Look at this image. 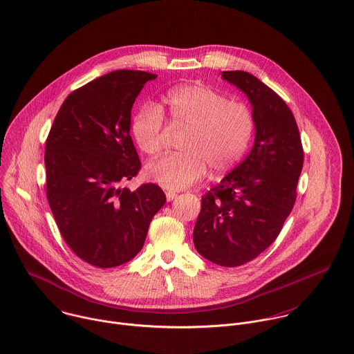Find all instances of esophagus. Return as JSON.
Returning <instances> with one entry per match:
<instances>
[{
    "instance_id": "obj_1",
    "label": "esophagus",
    "mask_w": 354,
    "mask_h": 354,
    "mask_svg": "<svg viewBox=\"0 0 354 354\" xmlns=\"http://www.w3.org/2000/svg\"><path fill=\"white\" fill-rule=\"evenodd\" d=\"M176 197V194L174 192H167V201H172Z\"/></svg>"
}]
</instances>
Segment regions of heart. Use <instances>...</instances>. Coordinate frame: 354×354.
Here are the masks:
<instances>
[{
    "mask_svg": "<svg viewBox=\"0 0 354 354\" xmlns=\"http://www.w3.org/2000/svg\"><path fill=\"white\" fill-rule=\"evenodd\" d=\"M162 110L174 125L186 129L180 143L183 151L164 156L146 168L149 179L168 190L194 185L204 178L207 168L212 176L226 174L247 150L254 129L250 109L227 100L205 84L194 82L169 91L161 109L145 104L135 113L131 133L138 147L149 156L162 147Z\"/></svg>",
    "mask_w": 354,
    "mask_h": 354,
    "instance_id": "b5f03b06",
    "label": "heart"
}]
</instances>
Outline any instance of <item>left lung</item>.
Returning a JSON list of instances; mask_svg holds the SVG:
<instances>
[{"instance_id": "8db88e82", "label": "left lung", "mask_w": 354, "mask_h": 354, "mask_svg": "<svg viewBox=\"0 0 354 354\" xmlns=\"http://www.w3.org/2000/svg\"><path fill=\"white\" fill-rule=\"evenodd\" d=\"M222 78L247 95L255 142L245 160L201 197L193 241L205 259L236 268L280 234L297 200L304 149L292 111L273 89L241 70L222 71Z\"/></svg>"}]
</instances>
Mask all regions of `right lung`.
Wrapping results in <instances>:
<instances>
[{
	"mask_svg": "<svg viewBox=\"0 0 354 354\" xmlns=\"http://www.w3.org/2000/svg\"><path fill=\"white\" fill-rule=\"evenodd\" d=\"M157 75L115 70L73 91L45 145L46 198L59 232L86 263L109 269L133 259L167 198L160 186L121 187L140 169L131 110Z\"/></svg>",
	"mask_w": 354,
	"mask_h": 354,
	"instance_id": "add662e5",
	"label": "right lung"
}]
</instances>
